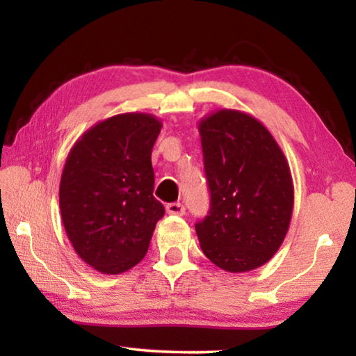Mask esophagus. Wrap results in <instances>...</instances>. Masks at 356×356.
Here are the masks:
<instances>
[{
  "instance_id": "esophagus-1",
  "label": "esophagus",
  "mask_w": 356,
  "mask_h": 356,
  "mask_svg": "<svg viewBox=\"0 0 356 356\" xmlns=\"http://www.w3.org/2000/svg\"><path fill=\"white\" fill-rule=\"evenodd\" d=\"M166 213L182 216L185 213V207L180 202H171V204H168V206H166Z\"/></svg>"
}]
</instances>
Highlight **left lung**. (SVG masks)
<instances>
[{"label":"left lung","instance_id":"8db88e82","mask_svg":"<svg viewBox=\"0 0 356 356\" xmlns=\"http://www.w3.org/2000/svg\"><path fill=\"white\" fill-rule=\"evenodd\" d=\"M200 129L210 212L196 222L204 254L229 273L262 267L286 238L293 180L284 152L261 120L221 108Z\"/></svg>","mask_w":356,"mask_h":356}]
</instances>
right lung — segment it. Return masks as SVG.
<instances>
[{
  "mask_svg": "<svg viewBox=\"0 0 356 356\" xmlns=\"http://www.w3.org/2000/svg\"><path fill=\"white\" fill-rule=\"evenodd\" d=\"M161 120L122 113L78 138L65 159L59 209L78 256L105 275H119L146 256L165 209L154 197L152 147Z\"/></svg>",
  "mask_w": 356,
  "mask_h": 356,
  "instance_id": "1",
  "label": "right lung"
}]
</instances>
